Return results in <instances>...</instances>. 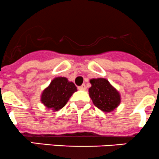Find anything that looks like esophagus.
Masks as SVG:
<instances>
[{
	"label": "esophagus",
	"instance_id": "34e87169",
	"mask_svg": "<svg viewBox=\"0 0 159 159\" xmlns=\"http://www.w3.org/2000/svg\"><path fill=\"white\" fill-rule=\"evenodd\" d=\"M78 89H80V90H86V85L85 84H83L82 86H80L78 87Z\"/></svg>",
	"mask_w": 159,
	"mask_h": 159
}]
</instances>
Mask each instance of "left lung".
Returning <instances> with one entry per match:
<instances>
[{
	"instance_id": "left-lung-1",
	"label": "left lung",
	"mask_w": 159,
	"mask_h": 159,
	"mask_svg": "<svg viewBox=\"0 0 159 159\" xmlns=\"http://www.w3.org/2000/svg\"><path fill=\"white\" fill-rule=\"evenodd\" d=\"M90 83L92 86L89 89V97L97 107L104 112H111L120 104V94L108 80L103 78L93 79Z\"/></svg>"
}]
</instances>
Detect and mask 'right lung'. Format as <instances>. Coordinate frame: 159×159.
Instances as JSON below:
<instances>
[{"instance_id": "1", "label": "right lung", "mask_w": 159, "mask_h": 159, "mask_svg": "<svg viewBox=\"0 0 159 159\" xmlns=\"http://www.w3.org/2000/svg\"><path fill=\"white\" fill-rule=\"evenodd\" d=\"M77 90L73 82L65 77L55 78L43 91L41 101L48 108L59 111L63 107L73 93Z\"/></svg>"}]
</instances>
